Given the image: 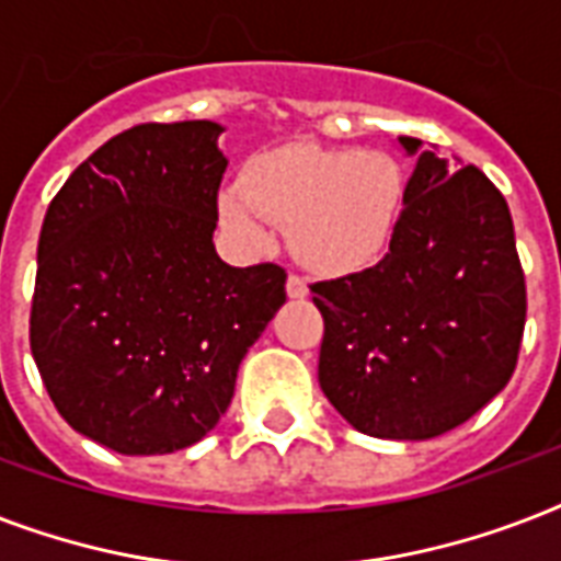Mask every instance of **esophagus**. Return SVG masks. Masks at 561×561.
I'll list each match as a JSON object with an SVG mask.
<instances>
[{"mask_svg": "<svg viewBox=\"0 0 561 561\" xmlns=\"http://www.w3.org/2000/svg\"><path fill=\"white\" fill-rule=\"evenodd\" d=\"M285 290H288L290 299H306L308 297V282L302 276H294L290 273L288 282H285Z\"/></svg>", "mask_w": 561, "mask_h": 561, "instance_id": "esophagus-1", "label": "esophagus"}]
</instances>
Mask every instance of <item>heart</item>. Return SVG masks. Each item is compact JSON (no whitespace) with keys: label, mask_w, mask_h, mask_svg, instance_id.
Here are the masks:
<instances>
[{"label":"heart","mask_w":561,"mask_h":561,"mask_svg":"<svg viewBox=\"0 0 561 561\" xmlns=\"http://www.w3.org/2000/svg\"><path fill=\"white\" fill-rule=\"evenodd\" d=\"M404 169L383 151L288 148L255 160L244 186L218 194V218L247 250L288 229L290 253L317 273H355L390 244L404 211Z\"/></svg>","instance_id":"1"}]
</instances>
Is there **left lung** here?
Segmentation results:
<instances>
[{
	"label": "left lung",
	"mask_w": 561,
	"mask_h": 561,
	"mask_svg": "<svg viewBox=\"0 0 561 561\" xmlns=\"http://www.w3.org/2000/svg\"><path fill=\"white\" fill-rule=\"evenodd\" d=\"M396 142L416 165L390 253L311 285L325 323L317 378L360 434L434 439L513 378L527 290L504 194L474 165Z\"/></svg>",
	"instance_id": "obj_1"
}]
</instances>
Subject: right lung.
I'll return each instance as SVG.
<instances>
[{
    "label": "right lung",
    "instance_id": "add662e5",
    "mask_svg": "<svg viewBox=\"0 0 561 561\" xmlns=\"http://www.w3.org/2000/svg\"><path fill=\"white\" fill-rule=\"evenodd\" d=\"M220 134L206 118L130 127L48 203L31 355L57 413L110 451L201 443L285 302L282 267L215 253Z\"/></svg>",
    "mask_w": 561,
    "mask_h": 561
}]
</instances>
